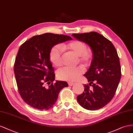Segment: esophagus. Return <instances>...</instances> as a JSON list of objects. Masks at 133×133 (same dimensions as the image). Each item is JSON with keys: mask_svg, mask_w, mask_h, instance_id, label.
<instances>
[{"mask_svg": "<svg viewBox=\"0 0 133 133\" xmlns=\"http://www.w3.org/2000/svg\"><path fill=\"white\" fill-rule=\"evenodd\" d=\"M68 83H69V85L70 86H72L74 85V83H72V82H69Z\"/></svg>", "mask_w": 133, "mask_h": 133, "instance_id": "1", "label": "esophagus"}]
</instances>
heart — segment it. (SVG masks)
Masks as SVG:
<instances>
[{
    "label": "heart",
    "instance_id": "1",
    "mask_svg": "<svg viewBox=\"0 0 133 133\" xmlns=\"http://www.w3.org/2000/svg\"><path fill=\"white\" fill-rule=\"evenodd\" d=\"M61 47L78 56L79 61L84 64H88L91 59V53L87 50L86 44L82 41L74 40L67 44H61ZM50 59L55 67L62 65V50L59 45H55L51 49L50 52ZM83 72V70L81 67L76 68L64 67L57 71V75L61 80L71 82L77 79Z\"/></svg>",
    "mask_w": 133,
    "mask_h": 133
}]
</instances>
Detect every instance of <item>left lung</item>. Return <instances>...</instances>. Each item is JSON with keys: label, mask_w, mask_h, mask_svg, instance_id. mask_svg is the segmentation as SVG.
Listing matches in <instances>:
<instances>
[{"label": "left lung", "mask_w": 133, "mask_h": 133, "mask_svg": "<svg viewBox=\"0 0 133 133\" xmlns=\"http://www.w3.org/2000/svg\"><path fill=\"white\" fill-rule=\"evenodd\" d=\"M76 39L88 44L92 52L90 66L84 76L89 82L84 91L77 96L82 107L89 110L100 109L111 100L121 78V67L113 44L95 32L72 34ZM92 85V89L89 85Z\"/></svg>", "instance_id": "8db88e82"}]
</instances>
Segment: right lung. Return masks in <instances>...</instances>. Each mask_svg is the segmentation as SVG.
I'll return each mask as SVG.
<instances>
[{"mask_svg":"<svg viewBox=\"0 0 133 133\" xmlns=\"http://www.w3.org/2000/svg\"><path fill=\"white\" fill-rule=\"evenodd\" d=\"M72 39L69 36L47 33L32 37L19 49L14 67L15 77L20 95L31 107L51 108L60 91L68 87L66 81L54 83L55 74L50 52L55 45Z\"/></svg>","mask_w":133,"mask_h":133,"instance_id":"right-lung-1","label":"right lung"}]
</instances>
